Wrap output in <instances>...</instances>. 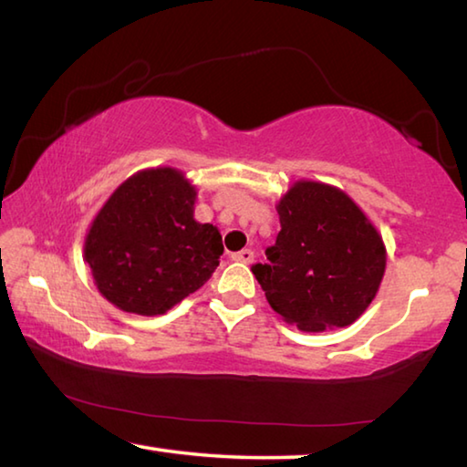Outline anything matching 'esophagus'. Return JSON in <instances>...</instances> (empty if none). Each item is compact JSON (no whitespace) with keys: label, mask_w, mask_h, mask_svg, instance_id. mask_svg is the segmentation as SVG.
Masks as SVG:
<instances>
[{"label":"esophagus","mask_w":467,"mask_h":467,"mask_svg":"<svg viewBox=\"0 0 467 467\" xmlns=\"http://www.w3.org/2000/svg\"><path fill=\"white\" fill-rule=\"evenodd\" d=\"M231 259L239 261V263H253V259H255V253H253L251 249H243L239 253H233Z\"/></svg>","instance_id":"1"}]
</instances>
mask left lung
<instances>
[{"mask_svg": "<svg viewBox=\"0 0 467 467\" xmlns=\"http://www.w3.org/2000/svg\"><path fill=\"white\" fill-rule=\"evenodd\" d=\"M279 224L267 263L253 265L269 306L306 333L343 328L376 298L386 247L345 192L296 182L277 204Z\"/></svg>", "mask_w": 467, "mask_h": 467, "instance_id": "1", "label": "left lung"}]
</instances>
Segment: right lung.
I'll return each instance as SVG.
<instances>
[{
    "label": "right lung",
    "mask_w": 467,
    "mask_h": 467,
    "mask_svg": "<svg viewBox=\"0 0 467 467\" xmlns=\"http://www.w3.org/2000/svg\"><path fill=\"white\" fill-rule=\"evenodd\" d=\"M196 188L173 167L129 177L98 212L83 244L99 294L140 317L165 315L204 285L223 236L193 218Z\"/></svg>",
    "instance_id": "obj_1"
}]
</instances>
